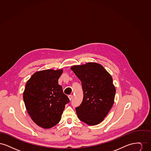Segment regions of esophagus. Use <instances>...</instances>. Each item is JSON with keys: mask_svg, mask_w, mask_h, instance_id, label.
I'll use <instances>...</instances> for the list:
<instances>
[{"mask_svg": "<svg viewBox=\"0 0 151 151\" xmlns=\"http://www.w3.org/2000/svg\"><path fill=\"white\" fill-rule=\"evenodd\" d=\"M68 98H69V100H72V98H73V96H72V95H69V96H68Z\"/></svg>", "mask_w": 151, "mask_h": 151, "instance_id": "esophagus-1", "label": "esophagus"}]
</instances>
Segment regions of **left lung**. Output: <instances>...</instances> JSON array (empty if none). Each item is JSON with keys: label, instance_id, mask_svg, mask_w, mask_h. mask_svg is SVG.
<instances>
[{"label": "left lung", "instance_id": "8db88e82", "mask_svg": "<svg viewBox=\"0 0 151 151\" xmlns=\"http://www.w3.org/2000/svg\"><path fill=\"white\" fill-rule=\"evenodd\" d=\"M71 70L81 81L84 93L81 105L76 108L79 119L90 126L99 124L114 102L115 88L111 76L95 62L73 65Z\"/></svg>", "mask_w": 151, "mask_h": 151}]
</instances>
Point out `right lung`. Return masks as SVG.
Instances as JSON below:
<instances>
[{
    "label": "right lung",
    "instance_id": "1",
    "mask_svg": "<svg viewBox=\"0 0 151 151\" xmlns=\"http://www.w3.org/2000/svg\"><path fill=\"white\" fill-rule=\"evenodd\" d=\"M62 72V69L37 71L26 84L23 100L27 110L33 121L43 129H50L59 122L70 102L58 84Z\"/></svg>",
    "mask_w": 151,
    "mask_h": 151
}]
</instances>
